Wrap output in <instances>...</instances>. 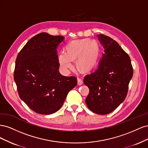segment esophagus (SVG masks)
<instances>
[{"mask_svg":"<svg viewBox=\"0 0 148 148\" xmlns=\"http://www.w3.org/2000/svg\"><path fill=\"white\" fill-rule=\"evenodd\" d=\"M83 83V78L81 77H78V84L79 85H81Z\"/></svg>","mask_w":148,"mask_h":148,"instance_id":"1","label":"esophagus"}]
</instances>
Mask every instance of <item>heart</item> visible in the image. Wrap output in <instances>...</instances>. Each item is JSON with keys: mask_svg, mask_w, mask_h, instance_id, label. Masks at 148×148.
<instances>
[{"mask_svg": "<svg viewBox=\"0 0 148 148\" xmlns=\"http://www.w3.org/2000/svg\"><path fill=\"white\" fill-rule=\"evenodd\" d=\"M65 52L60 53L58 62L61 70L68 73L73 68L74 59H77L79 69L89 71L96 66L99 56V48L97 43L89 39L76 40L66 46Z\"/></svg>", "mask_w": 148, "mask_h": 148, "instance_id": "b5f03b06", "label": "heart"}]
</instances>
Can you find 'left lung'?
<instances>
[{
    "label": "left lung",
    "mask_w": 148,
    "mask_h": 148,
    "mask_svg": "<svg viewBox=\"0 0 148 148\" xmlns=\"http://www.w3.org/2000/svg\"><path fill=\"white\" fill-rule=\"evenodd\" d=\"M97 38L104 47L97 70L85 76L83 82L89 89L86 104L93 112L106 115L122 104L133 77L130 58L115 40L104 34Z\"/></svg>",
    "instance_id": "left-lung-1"
}]
</instances>
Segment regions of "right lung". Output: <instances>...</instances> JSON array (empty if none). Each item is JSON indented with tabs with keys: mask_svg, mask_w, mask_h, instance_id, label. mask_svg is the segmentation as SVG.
Returning <instances> with one entry per match:
<instances>
[{
	"mask_svg": "<svg viewBox=\"0 0 148 148\" xmlns=\"http://www.w3.org/2000/svg\"><path fill=\"white\" fill-rule=\"evenodd\" d=\"M64 38L41 33L29 39L17 56L14 80L19 96L36 113L56 112L77 84L74 76L65 77L59 71L57 48Z\"/></svg>",
	"mask_w": 148,
	"mask_h": 148,
	"instance_id": "add662e5",
	"label": "right lung"
}]
</instances>
